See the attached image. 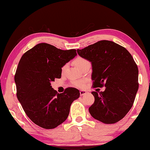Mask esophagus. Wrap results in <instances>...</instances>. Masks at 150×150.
I'll use <instances>...</instances> for the list:
<instances>
[{
  "label": "esophagus",
  "mask_w": 150,
  "mask_h": 150,
  "mask_svg": "<svg viewBox=\"0 0 150 150\" xmlns=\"http://www.w3.org/2000/svg\"><path fill=\"white\" fill-rule=\"evenodd\" d=\"M79 93H80L81 96H83V95L86 94V92L85 91H79Z\"/></svg>",
  "instance_id": "esophagus-1"
}]
</instances>
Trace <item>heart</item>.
Instances as JSON below:
<instances>
[{
    "label": "heart",
    "mask_w": 150,
    "mask_h": 150,
    "mask_svg": "<svg viewBox=\"0 0 150 150\" xmlns=\"http://www.w3.org/2000/svg\"><path fill=\"white\" fill-rule=\"evenodd\" d=\"M73 63H74V64L76 65V67H78L79 70H81L86 64H89V62H88L87 59L84 58H82V57H77L74 59V61H73ZM67 67V65L65 64L62 67V72H64L66 71ZM73 84H74V86H77V87L81 88L84 86L85 81L81 80V81H74V82H73Z\"/></svg>",
    "instance_id": "obj_1"
}]
</instances>
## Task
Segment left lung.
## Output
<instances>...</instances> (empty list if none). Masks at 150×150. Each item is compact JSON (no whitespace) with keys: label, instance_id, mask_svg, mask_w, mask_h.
<instances>
[{"label":"left lung","instance_id":"8db88e82","mask_svg":"<svg viewBox=\"0 0 150 150\" xmlns=\"http://www.w3.org/2000/svg\"><path fill=\"white\" fill-rule=\"evenodd\" d=\"M77 52L91 62L94 87H106L103 92H92L95 101L90 114L105 124L120 121L132 107L139 88V71L132 56L108 40L99 41Z\"/></svg>","mask_w":150,"mask_h":150}]
</instances>
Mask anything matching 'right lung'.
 Wrapping results in <instances>:
<instances>
[{"mask_svg": "<svg viewBox=\"0 0 150 150\" xmlns=\"http://www.w3.org/2000/svg\"><path fill=\"white\" fill-rule=\"evenodd\" d=\"M77 56L76 50H62L46 43L36 45L22 55L15 75L16 96L25 113L40 127L52 129L64 122L72 103L79 98L78 89L62 94L51 83L60 78L62 67Z\"/></svg>", "mask_w": 150, "mask_h": 150, "instance_id": "right-lung-1", "label": "right lung"}]
</instances>
